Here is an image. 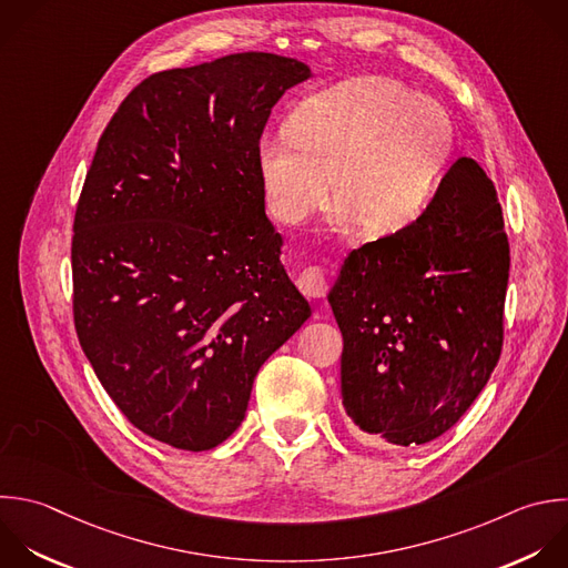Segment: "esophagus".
Wrapping results in <instances>:
<instances>
[{
	"instance_id": "34e87169",
	"label": "esophagus",
	"mask_w": 568,
	"mask_h": 568,
	"mask_svg": "<svg viewBox=\"0 0 568 568\" xmlns=\"http://www.w3.org/2000/svg\"><path fill=\"white\" fill-rule=\"evenodd\" d=\"M297 286L300 291L311 297V300H320L326 295V275L322 266H306L300 277H297Z\"/></svg>"
}]
</instances>
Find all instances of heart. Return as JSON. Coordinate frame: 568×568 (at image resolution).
I'll return each mask as SVG.
<instances>
[{"label": "heart", "mask_w": 568, "mask_h": 568, "mask_svg": "<svg viewBox=\"0 0 568 568\" xmlns=\"http://www.w3.org/2000/svg\"><path fill=\"white\" fill-rule=\"evenodd\" d=\"M453 153L446 111L386 78H357L308 98L291 133L260 142L273 211L291 224L346 197L339 224L379 233L415 224L433 204Z\"/></svg>", "instance_id": "b5f03b06"}]
</instances>
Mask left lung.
<instances>
[{
  "label": "left lung",
  "instance_id": "obj_1",
  "mask_svg": "<svg viewBox=\"0 0 568 568\" xmlns=\"http://www.w3.org/2000/svg\"><path fill=\"white\" fill-rule=\"evenodd\" d=\"M508 268L497 191L468 158L415 224L344 260L328 302L342 404L362 433L426 444L468 410L501 353Z\"/></svg>",
  "mask_w": 568,
  "mask_h": 568
}]
</instances>
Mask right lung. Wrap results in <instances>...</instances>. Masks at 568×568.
<instances>
[{
	"label": "right lung",
	"mask_w": 568,
	"mask_h": 568,
	"mask_svg": "<svg viewBox=\"0 0 568 568\" xmlns=\"http://www.w3.org/2000/svg\"><path fill=\"white\" fill-rule=\"evenodd\" d=\"M311 69L235 53L138 84L104 129L73 222V320L142 433L209 450L260 366L308 320L264 213L260 138Z\"/></svg>",
	"instance_id": "1"
}]
</instances>
